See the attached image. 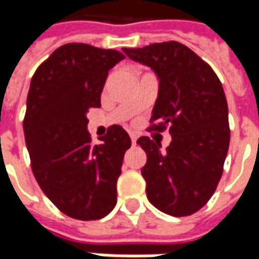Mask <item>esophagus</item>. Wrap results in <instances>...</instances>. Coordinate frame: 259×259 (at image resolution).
<instances>
[{
  "label": "esophagus",
  "instance_id": "1",
  "mask_svg": "<svg viewBox=\"0 0 259 259\" xmlns=\"http://www.w3.org/2000/svg\"><path fill=\"white\" fill-rule=\"evenodd\" d=\"M130 137H131V141H133V144H135V143H137V138H138V135L134 134V133H131V134H130Z\"/></svg>",
  "mask_w": 259,
  "mask_h": 259
}]
</instances>
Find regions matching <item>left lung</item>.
I'll return each mask as SVG.
<instances>
[{
  "label": "left lung",
  "instance_id": "left-lung-1",
  "mask_svg": "<svg viewBox=\"0 0 259 259\" xmlns=\"http://www.w3.org/2000/svg\"><path fill=\"white\" fill-rule=\"evenodd\" d=\"M131 60L158 77L150 126L168 128L171 143L140 137L147 154L141 170L150 203L171 216H189L209 202L219 183L228 148L229 122L224 88L213 69L179 41L122 49Z\"/></svg>",
  "mask_w": 259,
  "mask_h": 259
}]
</instances>
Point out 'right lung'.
<instances>
[{
	"mask_svg": "<svg viewBox=\"0 0 259 259\" xmlns=\"http://www.w3.org/2000/svg\"><path fill=\"white\" fill-rule=\"evenodd\" d=\"M121 52L85 43L60 46L37 67L27 96L25 145L35 180L56 207L95 221L116 204V180L131 138L112 125L92 144L88 111L101 106L108 72Z\"/></svg>",
	"mask_w": 259,
	"mask_h": 259,
	"instance_id": "1",
	"label": "right lung"
}]
</instances>
